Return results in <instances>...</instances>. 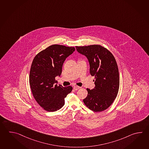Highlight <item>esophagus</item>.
<instances>
[{"label": "esophagus", "instance_id": "34e87169", "mask_svg": "<svg viewBox=\"0 0 149 149\" xmlns=\"http://www.w3.org/2000/svg\"><path fill=\"white\" fill-rule=\"evenodd\" d=\"M80 88H81V87H79V86H76V85L74 86V87H73V88H74V90H79Z\"/></svg>", "mask_w": 149, "mask_h": 149}]
</instances>
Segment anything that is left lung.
Listing matches in <instances>:
<instances>
[{
	"instance_id": "8db88e82",
	"label": "left lung",
	"mask_w": 149,
	"mask_h": 149,
	"mask_svg": "<svg viewBox=\"0 0 149 149\" xmlns=\"http://www.w3.org/2000/svg\"><path fill=\"white\" fill-rule=\"evenodd\" d=\"M76 48L88 58L90 73L95 77V87L92 90L86 88L88 94L83 102L94 112L102 111L110 106L118 92L119 74L115 58L100 45L76 46Z\"/></svg>"
}]
</instances>
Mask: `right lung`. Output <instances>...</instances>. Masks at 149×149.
Wrapping results in <instances>:
<instances>
[{
    "label": "right lung",
    "instance_id": "right-lung-1",
    "mask_svg": "<svg viewBox=\"0 0 149 149\" xmlns=\"http://www.w3.org/2000/svg\"><path fill=\"white\" fill-rule=\"evenodd\" d=\"M75 50L74 47L54 45L38 53L31 67L29 82L35 100L44 109L56 111L65 104V97L72 87L57 85L56 76H61L66 58Z\"/></svg>",
    "mask_w": 149,
    "mask_h": 149
}]
</instances>
